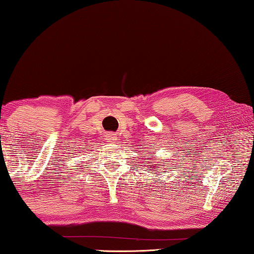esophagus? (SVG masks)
Listing matches in <instances>:
<instances>
[{
  "mask_svg": "<svg viewBox=\"0 0 254 254\" xmlns=\"http://www.w3.org/2000/svg\"><path fill=\"white\" fill-rule=\"evenodd\" d=\"M107 140L109 143H116L117 137L115 136L114 133H109V134H107Z\"/></svg>",
  "mask_w": 254,
  "mask_h": 254,
  "instance_id": "obj_1",
  "label": "esophagus"
}]
</instances>
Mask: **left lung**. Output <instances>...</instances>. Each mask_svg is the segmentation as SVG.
<instances>
[{"label": "left lung", "instance_id": "left-lung-1", "mask_svg": "<svg viewBox=\"0 0 254 254\" xmlns=\"http://www.w3.org/2000/svg\"><path fill=\"white\" fill-rule=\"evenodd\" d=\"M149 168H152V166H151V165H149ZM153 169H157V166H155V165H153ZM152 171H156V170H152Z\"/></svg>", "mask_w": 254, "mask_h": 254}]
</instances>
